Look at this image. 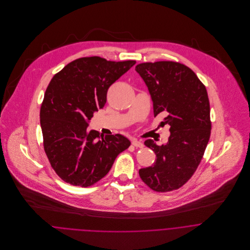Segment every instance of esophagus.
Listing matches in <instances>:
<instances>
[{"mask_svg":"<svg viewBox=\"0 0 250 250\" xmlns=\"http://www.w3.org/2000/svg\"><path fill=\"white\" fill-rule=\"evenodd\" d=\"M132 144H133L134 146L140 147V148H143V146H144L142 142H140V141H138V140H136V139H133V140H132Z\"/></svg>","mask_w":250,"mask_h":250,"instance_id":"esophagus-1","label":"esophagus"}]
</instances>
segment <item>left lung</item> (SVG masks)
Instances as JSON below:
<instances>
[{
    "instance_id": "8db88e82",
    "label": "left lung",
    "mask_w": 250,
    "mask_h": 250,
    "mask_svg": "<svg viewBox=\"0 0 250 250\" xmlns=\"http://www.w3.org/2000/svg\"><path fill=\"white\" fill-rule=\"evenodd\" d=\"M136 71L148 87L154 116L164 112L162 123L170 129L162 146L153 140L144 144L157 157L154 166L140 169L143 182L155 191H170L186 184L195 172L211 135L210 102L205 85L188 66L174 62H145Z\"/></svg>"
}]
</instances>
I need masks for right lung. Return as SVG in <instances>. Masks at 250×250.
<instances>
[{"mask_svg":"<svg viewBox=\"0 0 250 250\" xmlns=\"http://www.w3.org/2000/svg\"><path fill=\"white\" fill-rule=\"evenodd\" d=\"M136 64L100 57L73 61L51 80L40 108L45 153L56 173L73 186L103 178L131 142L120 134L87 130L93 113L105 106L108 87Z\"/></svg>","mask_w":250,"mask_h":250,"instance_id":"1","label":"right lung"}]
</instances>
